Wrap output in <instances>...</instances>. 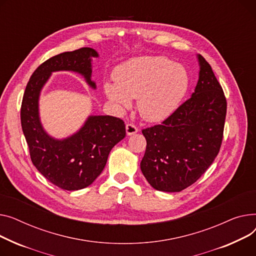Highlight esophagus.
I'll list each match as a JSON object with an SVG mask.
<instances>
[{"instance_id": "1", "label": "esophagus", "mask_w": 256, "mask_h": 256, "mask_svg": "<svg viewBox=\"0 0 256 256\" xmlns=\"http://www.w3.org/2000/svg\"><path fill=\"white\" fill-rule=\"evenodd\" d=\"M126 132L128 135H132V134H135L136 132H138V128L132 123H128L126 125Z\"/></svg>"}]
</instances>
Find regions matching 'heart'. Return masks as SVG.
Returning <instances> with one entry per match:
<instances>
[{
	"mask_svg": "<svg viewBox=\"0 0 256 256\" xmlns=\"http://www.w3.org/2000/svg\"><path fill=\"white\" fill-rule=\"evenodd\" d=\"M190 86L187 69L163 56L134 58L114 72V82L105 93L116 103L128 105L138 98L140 116L151 122L170 116L186 96Z\"/></svg>",
	"mask_w": 256,
	"mask_h": 256,
	"instance_id": "b5f03b06",
	"label": "heart"
}]
</instances>
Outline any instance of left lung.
Segmentation results:
<instances>
[{"instance_id":"8db88e82","label":"left lung","mask_w":256,"mask_h":256,"mask_svg":"<svg viewBox=\"0 0 256 256\" xmlns=\"http://www.w3.org/2000/svg\"><path fill=\"white\" fill-rule=\"evenodd\" d=\"M195 92L161 124L142 129L146 140L140 170L153 188L178 192L204 174L220 151L228 103L206 58Z\"/></svg>"}]
</instances>
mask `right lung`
I'll use <instances>...</instances> for the list:
<instances>
[{"mask_svg": "<svg viewBox=\"0 0 256 256\" xmlns=\"http://www.w3.org/2000/svg\"><path fill=\"white\" fill-rule=\"evenodd\" d=\"M92 56H98L93 48H82L46 60L33 72L22 102V128L33 164L50 182L68 191L91 185L102 172L112 148L126 136L123 120L112 116H90L76 134L63 140L50 138L40 124L38 98L50 73L78 72L96 88L91 80Z\"/></svg>", "mask_w": 256, "mask_h": 256, "instance_id": "add662e5", "label": "right lung"}]
</instances>
